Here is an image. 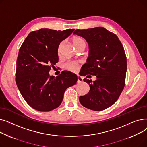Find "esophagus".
<instances>
[{"instance_id": "1", "label": "esophagus", "mask_w": 147, "mask_h": 147, "mask_svg": "<svg viewBox=\"0 0 147 147\" xmlns=\"http://www.w3.org/2000/svg\"><path fill=\"white\" fill-rule=\"evenodd\" d=\"M83 78L80 76H78V83H80V82H83Z\"/></svg>"}]
</instances>
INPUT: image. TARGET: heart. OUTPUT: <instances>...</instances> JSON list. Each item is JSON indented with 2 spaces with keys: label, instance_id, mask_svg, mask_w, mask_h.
Wrapping results in <instances>:
<instances>
[{
  "label": "heart",
  "instance_id": "heart-1",
  "mask_svg": "<svg viewBox=\"0 0 147 147\" xmlns=\"http://www.w3.org/2000/svg\"><path fill=\"white\" fill-rule=\"evenodd\" d=\"M73 43L75 46H79L81 45H85V41L83 38L79 37H76L73 38ZM63 46V42H61L58 47V54H60L61 52L62 48ZM65 67L68 70H70L71 71H76L79 68V63L78 61H69L65 63Z\"/></svg>",
  "mask_w": 147,
  "mask_h": 147
}]
</instances>
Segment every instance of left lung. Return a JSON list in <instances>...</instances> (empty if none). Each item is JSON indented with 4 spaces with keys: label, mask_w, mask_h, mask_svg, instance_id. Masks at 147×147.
<instances>
[{
    "label": "left lung",
    "mask_w": 147,
    "mask_h": 147,
    "mask_svg": "<svg viewBox=\"0 0 147 147\" xmlns=\"http://www.w3.org/2000/svg\"><path fill=\"white\" fill-rule=\"evenodd\" d=\"M73 34L85 38L89 44V57L83 65L82 76H97L93 82L83 79L90 90L79 97L80 102L92 110H104L117 101L125 85L127 60L124 48L118 37L104 27L77 29Z\"/></svg>",
    "instance_id": "1"
}]
</instances>
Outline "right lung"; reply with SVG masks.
Wrapping results in <instances>:
<instances>
[{
    "label": "right lung",
    "instance_id": "1",
    "mask_svg": "<svg viewBox=\"0 0 147 147\" xmlns=\"http://www.w3.org/2000/svg\"><path fill=\"white\" fill-rule=\"evenodd\" d=\"M74 30L33 31L20 48L15 81L23 98L37 111H50L58 107L65 90L78 81L77 75L69 71H62L57 77L49 73L58 62L59 44Z\"/></svg>",
    "mask_w": 147,
    "mask_h": 147
}]
</instances>
